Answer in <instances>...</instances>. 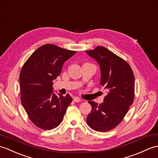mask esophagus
<instances>
[{
	"instance_id": "1",
	"label": "esophagus",
	"mask_w": 158,
	"mask_h": 158,
	"mask_svg": "<svg viewBox=\"0 0 158 158\" xmlns=\"http://www.w3.org/2000/svg\"><path fill=\"white\" fill-rule=\"evenodd\" d=\"M73 100H74L75 102H79L81 101V99L78 97H75L74 98H73Z\"/></svg>"
}]
</instances>
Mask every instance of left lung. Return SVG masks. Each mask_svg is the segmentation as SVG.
<instances>
[{"label": "left lung", "mask_w": 158, "mask_h": 158, "mask_svg": "<svg viewBox=\"0 0 158 158\" xmlns=\"http://www.w3.org/2000/svg\"><path fill=\"white\" fill-rule=\"evenodd\" d=\"M96 60L101 71L100 85L107 90L104 102H88L91 111L87 117L91 129L99 132L112 130L120 123L133 104L135 77L127 62L103 46L85 51Z\"/></svg>", "instance_id": "8db88e82"}]
</instances>
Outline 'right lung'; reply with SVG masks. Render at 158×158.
Wrapping results in <instances>:
<instances>
[{
  "instance_id": "1",
  "label": "right lung",
  "mask_w": 158,
  "mask_h": 158,
  "mask_svg": "<svg viewBox=\"0 0 158 158\" xmlns=\"http://www.w3.org/2000/svg\"><path fill=\"white\" fill-rule=\"evenodd\" d=\"M76 53L53 44L40 46L25 62L19 75L21 101L36 127L50 130L62 122L72 98L53 92V81Z\"/></svg>"
}]
</instances>
